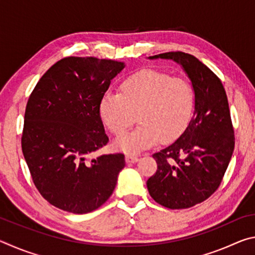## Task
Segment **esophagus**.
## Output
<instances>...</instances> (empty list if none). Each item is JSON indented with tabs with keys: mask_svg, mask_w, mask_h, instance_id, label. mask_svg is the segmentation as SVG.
Instances as JSON below:
<instances>
[{
	"mask_svg": "<svg viewBox=\"0 0 255 255\" xmlns=\"http://www.w3.org/2000/svg\"><path fill=\"white\" fill-rule=\"evenodd\" d=\"M138 159H139V157L135 156V155H127V156H126V162L127 163H136Z\"/></svg>",
	"mask_w": 255,
	"mask_h": 255,
	"instance_id": "obj_1",
	"label": "esophagus"
}]
</instances>
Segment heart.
Listing matches in <instances>:
<instances>
[{"label":"heart","mask_w":255,"mask_h":255,"mask_svg":"<svg viewBox=\"0 0 255 255\" xmlns=\"http://www.w3.org/2000/svg\"><path fill=\"white\" fill-rule=\"evenodd\" d=\"M195 107L196 93L188 81L143 70L126 77L119 93L103 94L99 114L116 137H121L138 116L141 126L115 143L118 150L138 154L159 139L162 143L178 139L191 122Z\"/></svg>","instance_id":"b5f03b06"}]
</instances>
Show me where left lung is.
<instances>
[{
    "mask_svg": "<svg viewBox=\"0 0 255 255\" xmlns=\"http://www.w3.org/2000/svg\"><path fill=\"white\" fill-rule=\"evenodd\" d=\"M148 58L180 64L196 93L188 128L173 144L153 154L157 170L146 182L157 204L190 208L217 190L232 158L235 138L227 96L217 75L195 56L171 51Z\"/></svg>",
    "mask_w": 255,
    "mask_h": 255,
    "instance_id": "left-lung-1",
    "label": "left lung"
}]
</instances>
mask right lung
Instances as JSON below:
<instances>
[{"label":"right lung","mask_w":255,"mask_h":255,"mask_svg":"<svg viewBox=\"0 0 255 255\" xmlns=\"http://www.w3.org/2000/svg\"><path fill=\"white\" fill-rule=\"evenodd\" d=\"M125 63L66 57L47 71L25 108L21 145L32 181L45 199L73 214L109 199L125 163L122 153L90 159L109 138L99 103Z\"/></svg>","instance_id":"right-lung-1"}]
</instances>
